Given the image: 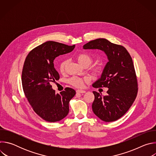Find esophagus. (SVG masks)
I'll list each match as a JSON object with an SVG mask.
<instances>
[{
	"label": "esophagus",
	"mask_w": 156,
	"mask_h": 156,
	"mask_svg": "<svg viewBox=\"0 0 156 156\" xmlns=\"http://www.w3.org/2000/svg\"><path fill=\"white\" fill-rule=\"evenodd\" d=\"M86 93V91H84V90H77V91H76V94H80V93Z\"/></svg>",
	"instance_id": "34e87169"
}]
</instances>
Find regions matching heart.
Returning <instances> with one entry per match:
<instances>
[{"mask_svg":"<svg viewBox=\"0 0 156 156\" xmlns=\"http://www.w3.org/2000/svg\"><path fill=\"white\" fill-rule=\"evenodd\" d=\"M76 59L78 63L83 66H89L93 62V58L91 55L86 53H80L76 56ZM67 61L64 60L62 62L59 66V70L61 73H63L65 70V68ZM89 81V78L87 77L80 78L78 76H73L69 80L70 83L77 87H82L84 85V82H86Z\"/></svg>","mask_w":156,"mask_h":156,"instance_id":"1","label":"heart"}]
</instances>
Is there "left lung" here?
I'll list each match as a JSON object with an SVG mask.
<instances>
[{
  "label": "left lung",
  "mask_w": 156,
  "mask_h": 156,
  "mask_svg": "<svg viewBox=\"0 0 156 156\" xmlns=\"http://www.w3.org/2000/svg\"><path fill=\"white\" fill-rule=\"evenodd\" d=\"M83 49H98L107 57L108 62L101 78L93 84L94 87H108L107 94L102 96L93 91L92 108L102 121H115L127 112L137 95L138 83L132 58L124 47L104 38L90 41Z\"/></svg>",
  "instance_id": "8db88e82"
}]
</instances>
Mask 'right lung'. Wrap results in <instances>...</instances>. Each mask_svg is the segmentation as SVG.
<instances>
[{
    "mask_svg": "<svg viewBox=\"0 0 156 156\" xmlns=\"http://www.w3.org/2000/svg\"><path fill=\"white\" fill-rule=\"evenodd\" d=\"M75 47L47 41L33 49L25 59L21 76L24 93L34 112L47 122H58L69 112V102L76 91L66 87L55 94L51 83L60 78L54 59L72 52Z\"/></svg>",
    "mask_w": 156,
    "mask_h": 156,
    "instance_id": "add662e5",
    "label": "right lung"
}]
</instances>
